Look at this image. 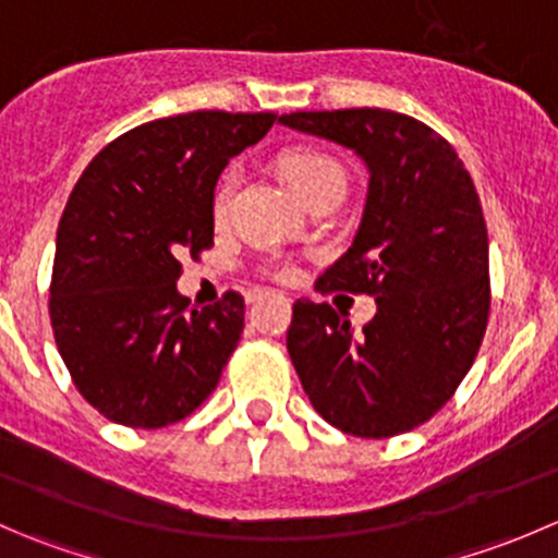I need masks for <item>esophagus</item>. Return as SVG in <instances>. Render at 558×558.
Here are the masks:
<instances>
[{"mask_svg": "<svg viewBox=\"0 0 558 558\" xmlns=\"http://www.w3.org/2000/svg\"><path fill=\"white\" fill-rule=\"evenodd\" d=\"M264 296V291L262 289H251L247 291V305H253V302H258Z\"/></svg>", "mask_w": 558, "mask_h": 558, "instance_id": "1", "label": "esophagus"}]
</instances>
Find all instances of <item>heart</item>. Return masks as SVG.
<instances>
[{
	"mask_svg": "<svg viewBox=\"0 0 558 558\" xmlns=\"http://www.w3.org/2000/svg\"><path fill=\"white\" fill-rule=\"evenodd\" d=\"M280 170L286 178L300 189V194L305 196L311 205L326 199V196H345L348 189V172L342 167L340 159H335L331 154L320 148H291L280 156ZM240 183H243V172L240 167H229L221 174L216 185V194H213V216L218 221L229 216L234 205V196H238ZM269 272L286 278L291 272V267L286 262H272L269 264Z\"/></svg>",
	"mask_w": 558,
	"mask_h": 558,
	"instance_id": "b5f03b06",
	"label": "heart"
}]
</instances>
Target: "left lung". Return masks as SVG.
<instances>
[{
    "mask_svg": "<svg viewBox=\"0 0 558 558\" xmlns=\"http://www.w3.org/2000/svg\"><path fill=\"white\" fill-rule=\"evenodd\" d=\"M283 126L356 150L367 205L315 291L375 296L353 329L329 302H294L286 348L313 408L353 437L429 421L470 373L492 311L488 234L475 183L446 137L380 107L291 112Z\"/></svg>",
    "mask_w": 558,
    "mask_h": 558,
    "instance_id": "obj_1",
    "label": "left lung"
}]
</instances>
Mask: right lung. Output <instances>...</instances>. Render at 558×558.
Instances as JSON below:
<instances>
[{
    "instance_id": "add662e5",
    "label": "right lung",
    "mask_w": 558,
    "mask_h": 558,
    "mask_svg": "<svg viewBox=\"0 0 558 558\" xmlns=\"http://www.w3.org/2000/svg\"><path fill=\"white\" fill-rule=\"evenodd\" d=\"M275 112L196 110L105 145L61 213L50 326L72 384L107 421L161 429L194 413L221 380L245 326L227 291L191 307L180 258L213 245V191L229 159L256 145Z\"/></svg>"
}]
</instances>
